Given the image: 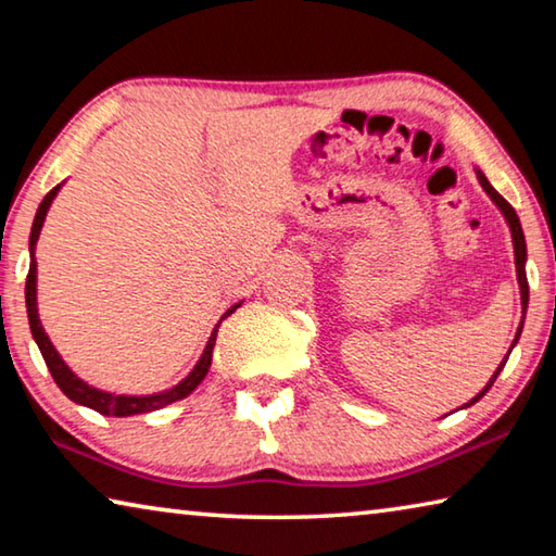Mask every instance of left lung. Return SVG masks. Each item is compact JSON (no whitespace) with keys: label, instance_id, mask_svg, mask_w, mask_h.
Returning a JSON list of instances; mask_svg holds the SVG:
<instances>
[{"label":"left lung","instance_id":"8db88e82","mask_svg":"<svg viewBox=\"0 0 556 556\" xmlns=\"http://www.w3.org/2000/svg\"><path fill=\"white\" fill-rule=\"evenodd\" d=\"M478 174V181H481V186H483V191L491 195L493 199V203L497 205V208H501V213L505 215V220H507V225H510V232H513V244H515V269H517V285H520V294H522V321H525V312H527V301H530V287H527V275H525V260H527V244H525V235H522V225H520V218H517V213H515V208L510 203H507L501 193L495 191V188L488 184V178L481 174V172H476ZM520 333H522V324L517 326V333H515V341H513V345L517 343V338H520ZM513 345H510V351H513ZM510 355V353H507ZM505 363H507V357L505 361L501 363V368H497L495 372H493V378H491V382L485 384V388L476 394L473 400H470L468 404H464V407H470V404H476L478 400L483 397V394L493 388V382H495V378L497 375H501V370L505 368Z\"/></svg>","mask_w":556,"mask_h":556}]
</instances>
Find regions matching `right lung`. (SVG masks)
Segmentation results:
<instances>
[{"label":"right lung","mask_w":556,"mask_h":556,"mask_svg":"<svg viewBox=\"0 0 556 556\" xmlns=\"http://www.w3.org/2000/svg\"><path fill=\"white\" fill-rule=\"evenodd\" d=\"M59 191H61V184L46 193V199L41 201L39 211H36V218H34V225H31V238H29L31 265H29V275H26V314H29L31 336H34L36 345H39V351H41L43 361H46V368L51 370L55 384H59L65 397L73 400L75 404H83V407L96 409L100 414H105V417H131V414H147V412L162 409V407H166V404L188 397V394L199 388L205 375H208L211 361H213L215 336H218L220 321H223V318H228L240 304H235L232 308L225 312V316L220 318L218 326L213 328L208 343H205V351L201 355V361L195 363V368L188 372L186 378L176 384V388L166 390V392H159V394H144V397H135V394H112V392H102L98 388H90L88 382H83L78 375H75L68 368V365L63 363V357L59 355V351H55L53 343L49 341V336H46L43 326H41V318H39V308H36V260H34V250H36V240H39V235H41V225L46 220V213H49L55 193H59Z\"/></svg>","instance_id":"add662e5"}]
</instances>
